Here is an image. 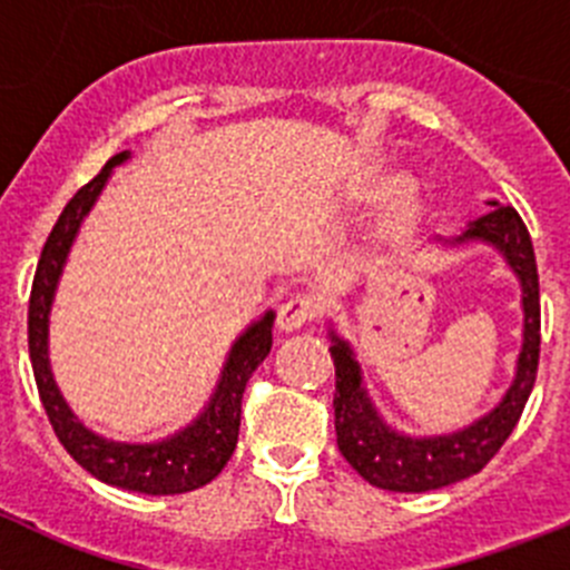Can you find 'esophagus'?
Returning <instances> with one entry per match:
<instances>
[{"label": "esophagus", "mask_w": 570, "mask_h": 570, "mask_svg": "<svg viewBox=\"0 0 570 570\" xmlns=\"http://www.w3.org/2000/svg\"><path fill=\"white\" fill-rule=\"evenodd\" d=\"M313 318H316V305H313V299H307V296H294V299L285 302V305L279 307V313H276V327H279L282 333H294V330L305 327Z\"/></svg>", "instance_id": "34e87169"}]
</instances>
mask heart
<instances>
[{
	"label": "heart",
	"mask_w": 570,
	"mask_h": 570,
	"mask_svg": "<svg viewBox=\"0 0 570 570\" xmlns=\"http://www.w3.org/2000/svg\"><path fill=\"white\" fill-rule=\"evenodd\" d=\"M355 198L363 204L383 200L372 226V243L375 246H394L414 235L428 215V193L416 181L389 176V173H372L363 181H357Z\"/></svg>",
	"instance_id": "obj_1"
}]
</instances>
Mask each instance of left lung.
<instances>
[{
  "instance_id": "1",
  "label": "left lung",
  "mask_w": 570,
  "mask_h": 570,
  "mask_svg": "<svg viewBox=\"0 0 570 570\" xmlns=\"http://www.w3.org/2000/svg\"><path fill=\"white\" fill-rule=\"evenodd\" d=\"M490 207L495 209L473 220L453 240L439 237L448 246H462L473 240L495 246L514 271L523 291V346L518 355V370H514L512 386L490 414L462 431L442 433V436H409V433L394 431L377 414L370 392L363 386L361 366H357L350 341L338 338L330 330V338H333L330 355L335 363L333 409L338 451L344 453L352 470H357V475H363L372 487L389 492H428L470 479L501 451V444L518 425L525 400L532 394L540 361V282L532 237L512 207H501L498 200H490Z\"/></svg>"
}]
</instances>
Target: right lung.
<instances>
[{"mask_svg": "<svg viewBox=\"0 0 570 570\" xmlns=\"http://www.w3.org/2000/svg\"><path fill=\"white\" fill-rule=\"evenodd\" d=\"M131 159V150L111 156L100 173L86 187L72 195L61 218L52 226L41 259H38L36 276H32L30 311H27V341H30L32 375H36L38 397L45 403L50 425L69 456L89 470L95 479L119 490L145 492V495H181V492L198 490L209 484L235 453L237 433H240V405L248 377L254 375L265 355L271 352V327H274V311L252 324L240 338L232 344L229 357L224 363L220 381L209 397L207 409L200 411L198 420L184 431L150 444L114 442L89 431L63 394L58 392L56 377L50 370V352H47V333H50V307L56 299L58 279H61L63 263L72 248L80 224L95 207L97 195L106 187L108 176L117 165Z\"/></svg>", "mask_w": 570, "mask_h": 570, "instance_id": "right-lung-1", "label": "right lung"}]
</instances>
